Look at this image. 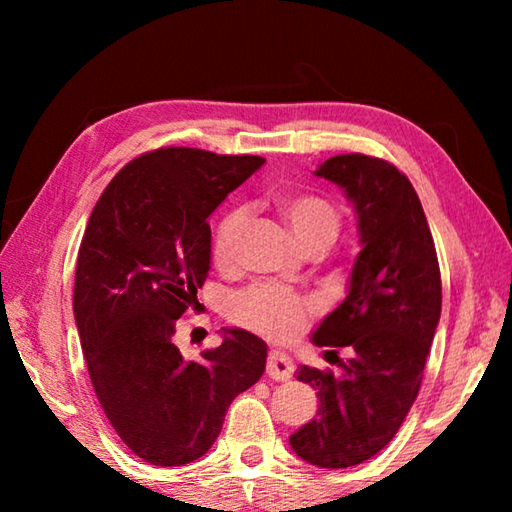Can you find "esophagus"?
<instances>
[{"instance_id": "34e87169", "label": "esophagus", "mask_w": 512, "mask_h": 512, "mask_svg": "<svg viewBox=\"0 0 512 512\" xmlns=\"http://www.w3.org/2000/svg\"><path fill=\"white\" fill-rule=\"evenodd\" d=\"M266 372H268V377L275 379V381L291 379V375H293V361H291L289 354H284L280 350L268 352Z\"/></svg>"}]
</instances>
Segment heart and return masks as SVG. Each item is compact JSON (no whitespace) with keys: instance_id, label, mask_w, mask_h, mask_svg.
<instances>
[{"instance_id":"obj_1","label":"heart","mask_w":512,"mask_h":512,"mask_svg":"<svg viewBox=\"0 0 512 512\" xmlns=\"http://www.w3.org/2000/svg\"><path fill=\"white\" fill-rule=\"evenodd\" d=\"M277 210L289 223L293 237L305 250L329 248L341 230V214L332 201L318 194H291L277 201ZM248 223L244 205L230 207L221 214L214 228L212 253L219 264H230L235 259L237 246ZM316 305L296 293L277 287H253L230 302V318L237 325L253 329L268 339L284 341L296 336L307 325Z\"/></svg>"}]
</instances>
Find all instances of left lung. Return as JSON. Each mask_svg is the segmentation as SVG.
I'll use <instances>...</instances> for the list:
<instances>
[{"label":"left lung","mask_w":512,"mask_h":512,"mask_svg":"<svg viewBox=\"0 0 512 512\" xmlns=\"http://www.w3.org/2000/svg\"><path fill=\"white\" fill-rule=\"evenodd\" d=\"M314 176L339 185L357 214L361 253L341 305L311 334L318 348H350L341 375L309 366L298 379L318 395V418L291 433L302 461L341 470L391 443L420 391L443 287L436 246L413 185L393 164L334 155Z\"/></svg>","instance_id":"1"}]
</instances>
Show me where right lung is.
<instances>
[{
  "mask_svg": "<svg viewBox=\"0 0 512 512\" xmlns=\"http://www.w3.org/2000/svg\"><path fill=\"white\" fill-rule=\"evenodd\" d=\"M266 160L169 146L128 162L94 205L81 241L74 320L101 409L146 463H194L225 411L266 368V343L221 329L223 343L187 361L176 320L196 307L210 271V214Z\"/></svg>",
  "mask_w": 512,
  "mask_h": 512,
  "instance_id": "add662e5",
  "label": "right lung"
}]
</instances>
